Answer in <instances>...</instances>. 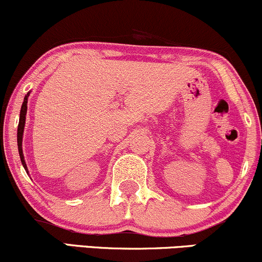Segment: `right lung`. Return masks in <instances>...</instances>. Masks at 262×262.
<instances>
[{
  "label": "right lung",
  "mask_w": 262,
  "mask_h": 262,
  "mask_svg": "<svg viewBox=\"0 0 262 262\" xmlns=\"http://www.w3.org/2000/svg\"><path fill=\"white\" fill-rule=\"evenodd\" d=\"M28 97H29V94L25 95L24 97V102L21 105L20 108V116H19V124H18V133H17V140H18V150H19V156H20V161L21 165L25 168V171L28 172L27 169V165H25L24 161V156H23V149H21V140H23V132H24V124H25V115H27V103H28Z\"/></svg>",
  "instance_id": "right-lung-1"
}]
</instances>
